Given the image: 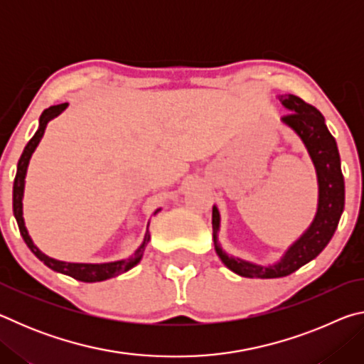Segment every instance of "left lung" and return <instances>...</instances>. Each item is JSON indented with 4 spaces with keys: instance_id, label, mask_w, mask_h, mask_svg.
Here are the masks:
<instances>
[{
    "instance_id": "8db88e82",
    "label": "left lung",
    "mask_w": 364,
    "mask_h": 364,
    "mask_svg": "<svg viewBox=\"0 0 364 364\" xmlns=\"http://www.w3.org/2000/svg\"><path fill=\"white\" fill-rule=\"evenodd\" d=\"M278 100L289 110V114L281 119V123L297 134L315 165L318 208L311 225L306 228L297 241L289 245V249L278 262L273 264H258L226 254L223 250L218 241L220 212L218 207L213 205L212 228L215 252L220 260L225 263V267L242 278H282L311 262L313 258L321 254L323 249L329 244L331 237L334 236L345 205V183L341 168V156H338L334 136L326 127L323 114L294 95H281Z\"/></svg>"
}]
</instances>
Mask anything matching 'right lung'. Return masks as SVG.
<instances>
[{
    "instance_id": "obj_1",
    "label": "right lung",
    "mask_w": 364,
    "mask_h": 364,
    "mask_svg": "<svg viewBox=\"0 0 364 364\" xmlns=\"http://www.w3.org/2000/svg\"><path fill=\"white\" fill-rule=\"evenodd\" d=\"M67 106H69L67 102L58 104V106H51V107L43 110V114L40 115L38 130H36V133L33 134V138L27 143L26 149H23L22 156L19 159V164H17V173H16V180H14V188H12V210H14V217H16L17 225H19L21 236L23 237V241H26L27 247L32 250L33 255L38 258V260L45 263L48 268H51L53 271H58V273L70 276V278L77 279V281H82V282H100V281L115 278V276H119L122 273H125V271L132 269L133 267H136L141 258H143L146 245L151 239L149 230H146L143 244H141L139 247L134 250V254L130 255L128 258H122V260L107 262V263H72V262L56 260V258L48 257L46 254H43V252L33 244L32 237H30V234H28L27 228H26V221H23L22 199H23V189H26V176H27V168H28L30 159H32V154L35 152L36 146L40 144L43 134H45L48 123L51 122L53 119H56L58 115L63 114L64 110L67 109ZM160 210H162V208H157V210L154 212V215L159 213ZM147 228H149V225H147Z\"/></svg>"
}]
</instances>
